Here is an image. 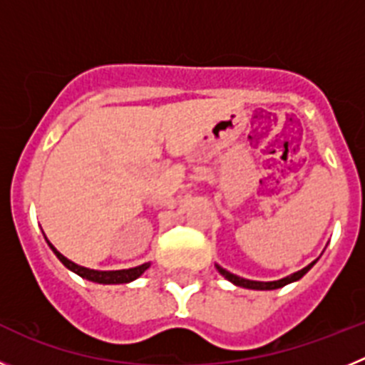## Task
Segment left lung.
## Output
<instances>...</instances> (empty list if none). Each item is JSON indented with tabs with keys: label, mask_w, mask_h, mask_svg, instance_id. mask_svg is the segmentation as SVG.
Wrapping results in <instances>:
<instances>
[{
	"label": "left lung",
	"mask_w": 365,
	"mask_h": 365,
	"mask_svg": "<svg viewBox=\"0 0 365 365\" xmlns=\"http://www.w3.org/2000/svg\"><path fill=\"white\" fill-rule=\"evenodd\" d=\"M316 261H312L311 265H307L305 269L298 270V272L291 274V276H287V278L283 279H278V282H252V279H245V278H240V276H235V274L228 272V270H225L222 267L215 265L217 267L219 274H222L225 278L228 279V282H232L234 285L237 287H245V289H254V291H274V289H279V287H285L287 283H292V282H298L299 278H303L305 274L311 270V267L314 265Z\"/></svg>",
	"instance_id": "1"
}]
</instances>
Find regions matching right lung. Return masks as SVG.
I'll list each match as a JSON object with an SVG mask.
<instances>
[{
    "label": "right lung",
    "instance_id": "1",
    "mask_svg": "<svg viewBox=\"0 0 365 365\" xmlns=\"http://www.w3.org/2000/svg\"><path fill=\"white\" fill-rule=\"evenodd\" d=\"M47 243H49V241H47ZM49 247L53 248V252L56 254L58 259L62 261L67 269L73 270L74 274H78L80 278L89 279V282H95V283H106V285H109V283H130V282H133V279H137L138 276H140V274H143L144 270L148 269V267H150V263H144V265L135 267V269L108 270V272H102V270H91V269H86V267L76 265V263H73V261H69L66 256H62V254L58 252L56 248H54L51 243H49Z\"/></svg>",
    "mask_w": 365,
    "mask_h": 365
}]
</instances>
